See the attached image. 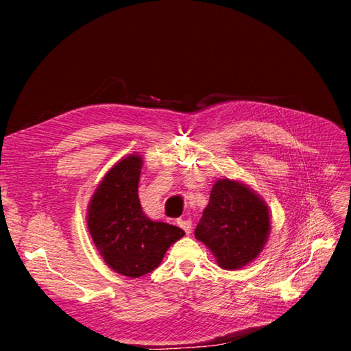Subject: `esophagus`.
<instances>
[{"instance_id": "34e87169", "label": "esophagus", "mask_w": 351, "mask_h": 351, "mask_svg": "<svg viewBox=\"0 0 351 351\" xmlns=\"http://www.w3.org/2000/svg\"><path fill=\"white\" fill-rule=\"evenodd\" d=\"M177 224H178V227H182L186 231V234H190V232H192V221H190L189 218L187 219H178Z\"/></svg>"}]
</instances>
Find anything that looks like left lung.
<instances>
[{
	"label": "left lung",
	"instance_id": "8db88e82",
	"mask_svg": "<svg viewBox=\"0 0 351 351\" xmlns=\"http://www.w3.org/2000/svg\"><path fill=\"white\" fill-rule=\"evenodd\" d=\"M271 231L269 210L261 196L236 180H218L195 237L214 253L221 268L240 269L258 258Z\"/></svg>",
	"mask_w": 351,
	"mask_h": 351
}]
</instances>
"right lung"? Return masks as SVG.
I'll return each instance as SVG.
<instances>
[{
	"label": "right lung",
	"mask_w": 351,
	"mask_h": 351,
	"mask_svg": "<svg viewBox=\"0 0 351 351\" xmlns=\"http://www.w3.org/2000/svg\"><path fill=\"white\" fill-rule=\"evenodd\" d=\"M142 164L137 154L117 162L95 190L86 217L104 261L130 278L154 271L168 247L184 236L182 228L145 215L137 195Z\"/></svg>",
	"instance_id": "add662e5"
}]
</instances>
